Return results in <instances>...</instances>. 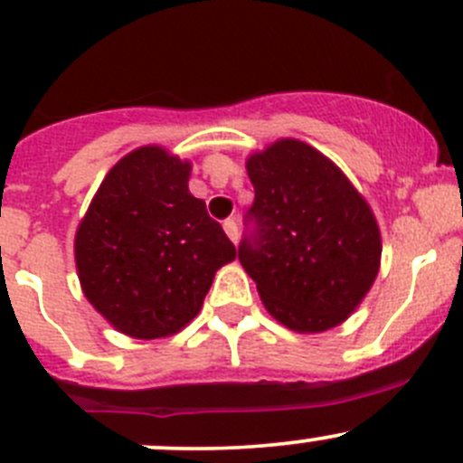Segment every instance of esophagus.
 I'll return each instance as SVG.
<instances>
[{"label": "esophagus", "mask_w": 463, "mask_h": 463, "mask_svg": "<svg viewBox=\"0 0 463 463\" xmlns=\"http://www.w3.org/2000/svg\"><path fill=\"white\" fill-rule=\"evenodd\" d=\"M223 231L231 237L232 244H237V240H240V226H237L235 219H226V222H223Z\"/></svg>", "instance_id": "34e87169"}]
</instances>
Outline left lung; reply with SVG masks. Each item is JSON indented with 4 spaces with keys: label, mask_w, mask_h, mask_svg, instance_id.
I'll return each instance as SVG.
<instances>
[{
    "label": "left lung",
    "mask_w": 463,
    "mask_h": 463,
    "mask_svg": "<svg viewBox=\"0 0 463 463\" xmlns=\"http://www.w3.org/2000/svg\"><path fill=\"white\" fill-rule=\"evenodd\" d=\"M246 170L255 199L237 255L269 314L309 334L347 320L381 264L370 205L329 158L293 138L253 154Z\"/></svg>",
    "instance_id": "8db88e82"
}]
</instances>
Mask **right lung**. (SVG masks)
Wrapping results in <instances>:
<instances>
[{
    "label": "right lung",
    "instance_id": "obj_1",
    "mask_svg": "<svg viewBox=\"0 0 463 463\" xmlns=\"http://www.w3.org/2000/svg\"><path fill=\"white\" fill-rule=\"evenodd\" d=\"M188 179L190 163L165 149H134L105 176L76 232L87 300L134 338L184 329L237 255Z\"/></svg>",
    "mask_w": 463,
    "mask_h": 463
}]
</instances>
